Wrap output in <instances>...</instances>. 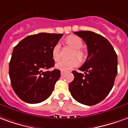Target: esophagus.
I'll list each match as a JSON object with an SVG mask.
<instances>
[{
  "mask_svg": "<svg viewBox=\"0 0 128 128\" xmlns=\"http://www.w3.org/2000/svg\"><path fill=\"white\" fill-rule=\"evenodd\" d=\"M64 74H65V72H63V71H61V72H60V75L61 76L64 75Z\"/></svg>",
  "mask_w": 128,
  "mask_h": 128,
  "instance_id": "1",
  "label": "esophagus"
}]
</instances>
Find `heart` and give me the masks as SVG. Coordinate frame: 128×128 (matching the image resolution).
Here are the masks:
<instances>
[{"mask_svg": "<svg viewBox=\"0 0 128 128\" xmlns=\"http://www.w3.org/2000/svg\"><path fill=\"white\" fill-rule=\"evenodd\" d=\"M66 42L69 46L74 49V52L72 54V58H77L79 60H83L84 58V53L80 48L83 46L82 41L80 37L77 36H70L66 40ZM52 56L55 61H58L60 58V44L56 43L52 49ZM79 63L76 58L71 60H62L58 62L55 67L60 71H68L76 68Z\"/></svg>", "mask_w": 128, "mask_h": 128, "instance_id": "obj_1", "label": "heart"}]
</instances>
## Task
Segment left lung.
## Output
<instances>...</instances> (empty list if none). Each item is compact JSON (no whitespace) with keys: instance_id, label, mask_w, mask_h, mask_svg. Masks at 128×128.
<instances>
[{"instance_id":"obj_1","label":"left lung","mask_w":128,"mask_h":128,"mask_svg":"<svg viewBox=\"0 0 128 128\" xmlns=\"http://www.w3.org/2000/svg\"><path fill=\"white\" fill-rule=\"evenodd\" d=\"M74 34L85 42L88 56L79 68L84 74L73 71L74 79L69 89L74 99L86 106L100 103L113 87L117 74V56L105 37L92 31H78Z\"/></svg>"}]
</instances>
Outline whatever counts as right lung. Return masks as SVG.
I'll use <instances>...</instances> for the list:
<instances>
[{
	"instance_id": "obj_1",
	"label": "right lung",
	"mask_w": 128,
	"mask_h": 128,
	"mask_svg": "<svg viewBox=\"0 0 128 128\" xmlns=\"http://www.w3.org/2000/svg\"><path fill=\"white\" fill-rule=\"evenodd\" d=\"M62 36L41 32L25 37L14 47L9 63V77L12 88L22 101L40 103L52 94L60 71L43 70L54 67L52 49Z\"/></svg>"
}]
</instances>
